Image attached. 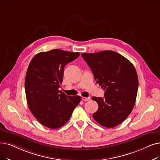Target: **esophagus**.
I'll use <instances>...</instances> for the list:
<instances>
[{"instance_id": "obj_1", "label": "esophagus", "mask_w": 160, "mask_h": 160, "mask_svg": "<svg viewBox=\"0 0 160 160\" xmlns=\"http://www.w3.org/2000/svg\"><path fill=\"white\" fill-rule=\"evenodd\" d=\"M82 101H89L90 97H82Z\"/></svg>"}]
</instances>
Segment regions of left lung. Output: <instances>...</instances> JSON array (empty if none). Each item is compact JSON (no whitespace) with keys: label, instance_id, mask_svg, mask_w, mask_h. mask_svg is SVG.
I'll use <instances>...</instances> for the list:
<instances>
[{"label":"left lung","instance_id":"obj_1","mask_svg":"<svg viewBox=\"0 0 160 160\" xmlns=\"http://www.w3.org/2000/svg\"><path fill=\"white\" fill-rule=\"evenodd\" d=\"M81 55L97 84L105 90V98H92L99 107L93 118L103 127L118 126L127 118L135 103L138 80L134 66L123 55L111 50Z\"/></svg>","mask_w":160,"mask_h":160}]
</instances>
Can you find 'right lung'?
<instances>
[{"label":"right lung","instance_id":"1","mask_svg":"<svg viewBox=\"0 0 160 160\" xmlns=\"http://www.w3.org/2000/svg\"><path fill=\"white\" fill-rule=\"evenodd\" d=\"M79 55L54 49L37 53L29 65L25 81L27 102L34 118L48 128L65 125L81 101L80 96H68L59 90L65 66Z\"/></svg>","mask_w":160,"mask_h":160}]
</instances>
